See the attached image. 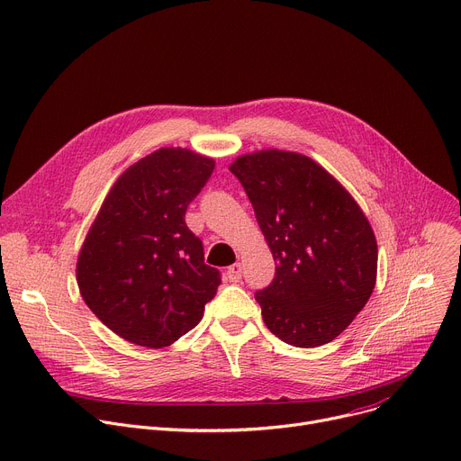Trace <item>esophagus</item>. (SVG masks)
Here are the masks:
<instances>
[{
    "mask_svg": "<svg viewBox=\"0 0 461 461\" xmlns=\"http://www.w3.org/2000/svg\"><path fill=\"white\" fill-rule=\"evenodd\" d=\"M226 277H228L231 283H239V281L242 279V265H240V263L231 265V267L226 270Z\"/></svg>",
    "mask_w": 461,
    "mask_h": 461,
    "instance_id": "1",
    "label": "esophagus"
}]
</instances>
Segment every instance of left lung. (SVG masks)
I'll use <instances>...</instances> for the list:
<instances>
[{
    "label": "left lung",
    "instance_id": "left-lung-1",
    "mask_svg": "<svg viewBox=\"0 0 461 461\" xmlns=\"http://www.w3.org/2000/svg\"><path fill=\"white\" fill-rule=\"evenodd\" d=\"M230 171L254 205L276 276L256 292L267 327L296 348L329 344L367 303L376 240L353 196L307 156L261 150Z\"/></svg>",
    "mask_w": 461,
    "mask_h": 461
}]
</instances>
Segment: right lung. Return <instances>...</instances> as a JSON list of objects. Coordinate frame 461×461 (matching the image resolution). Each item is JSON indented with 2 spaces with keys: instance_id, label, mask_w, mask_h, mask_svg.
Returning <instances> with one entry per match:
<instances>
[{
  "instance_id": "1",
  "label": "right lung",
  "mask_w": 461,
  "mask_h": 461,
  "mask_svg": "<svg viewBox=\"0 0 461 461\" xmlns=\"http://www.w3.org/2000/svg\"><path fill=\"white\" fill-rule=\"evenodd\" d=\"M215 161L187 149H159L124 171L80 249L82 300L121 339L159 349L203 316L221 272L203 263L187 228V205Z\"/></svg>"
}]
</instances>
